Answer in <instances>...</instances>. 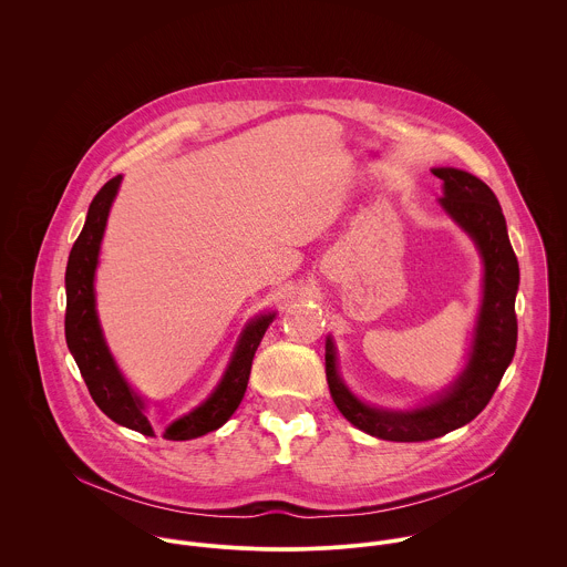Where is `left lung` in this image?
<instances>
[{
	"mask_svg": "<svg viewBox=\"0 0 567 567\" xmlns=\"http://www.w3.org/2000/svg\"><path fill=\"white\" fill-rule=\"evenodd\" d=\"M432 172L443 181L441 205L481 248L485 299L465 373L436 402L410 412L378 410L358 402L338 378L336 351L327 340L324 373L333 404L355 427L384 441H430L476 419L491 402L517 344L515 295L519 266L508 243L502 207L488 185L474 174L456 167H434Z\"/></svg>",
	"mask_w": 567,
	"mask_h": 567,
	"instance_id": "1",
	"label": "left lung"
}]
</instances>
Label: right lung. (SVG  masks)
Instances as JSON below:
<instances>
[{"mask_svg":"<svg viewBox=\"0 0 567 567\" xmlns=\"http://www.w3.org/2000/svg\"><path fill=\"white\" fill-rule=\"evenodd\" d=\"M120 181L122 176H113L95 194V198L89 205L81 236L72 246L68 272H65V288H68L65 338L95 405L115 423L131 427L135 432H142L144 436H155L144 414V404L120 375L104 344L102 329L95 317L93 272L97 266V252H100V243L106 227V216L117 194ZM272 319L275 315H264L244 329L240 344L218 389L212 393V398L205 404L198 405L183 419L174 421L165 430L163 439L187 441V439L203 436L212 430H218L223 423H227V419L243 402L252 355L264 338V331L268 329V324L272 323Z\"/></svg>","mask_w":567,"mask_h":567,"instance_id":"obj_1","label":"right lung"}]
</instances>
